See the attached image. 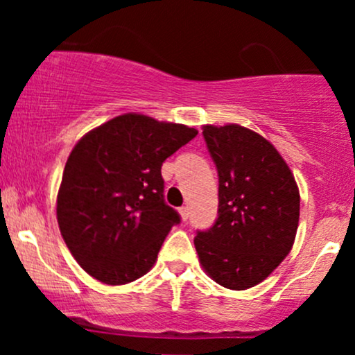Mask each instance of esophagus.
<instances>
[{"instance_id": "1", "label": "esophagus", "mask_w": 355, "mask_h": 355, "mask_svg": "<svg viewBox=\"0 0 355 355\" xmlns=\"http://www.w3.org/2000/svg\"><path fill=\"white\" fill-rule=\"evenodd\" d=\"M180 217H182V220L183 222H187V220H189V217H190V211H189V207H182L180 210Z\"/></svg>"}]
</instances>
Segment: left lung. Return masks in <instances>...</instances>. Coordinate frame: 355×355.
Returning <instances> with one entry per match:
<instances>
[{
  "label": "left lung",
  "mask_w": 355,
  "mask_h": 355,
  "mask_svg": "<svg viewBox=\"0 0 355 355\" xmlns=\"http://www.w3.org/2000/svg\"><path fill=\"white\" fill-rule=\"evenodd\" d=\"M218 172V215L197 232L202 267L215 282L245 291L267 279L294 245L300 195L275 146L240 125L203 126Z\"/></svg>",
  "instance_id": "8db88e82"
}]
</instances>
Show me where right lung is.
I'll list each match as a JSON object with an SVG mask.
<instances>
[{
  "instance_id": "add662e5",
  "label": "right lung",
  "mask_w": 355,
  "mask_h": 355,
  "mask_svg": "<svg viewBox=\"0 0 355 355\" xmlns=\"http://www.w3.org/2000/svg\"><path fill=\"white\" fill-rule=\"evenodd\" d=\"M197 130L125 113L88 132L71 150L56 198L64 243L85 272L108 285L153 267L178 211L164 198L162 165Z\"/></svg>"
}]
</instances>
